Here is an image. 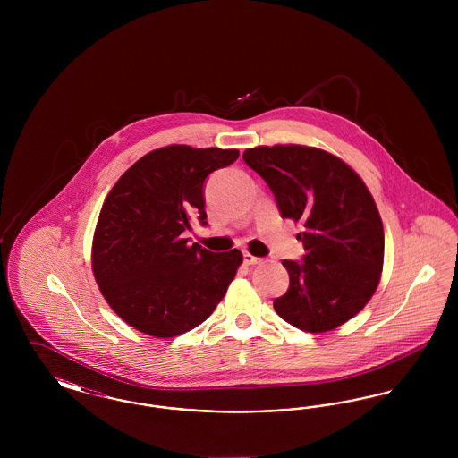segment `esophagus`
Segmentation results:
<instances>
[{"instance_id": "34e87169", "label": "esophagus", "mask_w": 458, "mask_h": 458, "mask_svg": "<svg viewBox=\"0 0 458 458\" xmlns=\"http://www.w3.org/2000/svg\"><path fill=\"white\" fill-rule=\"evenodd\" d=\"M259 262H261V258H256V256H252V254H249V252L243 254V264L250 266V264H259Z\"/></svg>"}]
</instances>
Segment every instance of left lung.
I'll return each mask as SVG.
<instances>
[{
  "label": "left lung",
  "mask_w": 458,
  "mask_h": 458,
  "mask_svg": "<svg viewBox=\"0 0 458 458\" xmlns=\"http://www.w3.org/2000/svg\"><path fill=\"white\" fill-rule=\"evenodd\" d=\"M243 161L271 189L282 218L304 223L302 262L282 261L290 284L275 310L309 333L335 329L376 292L385 232L362 178L333 154L305 146H261Z\"/></svg>",
  "instance_id": "left-lung-1"
}]
</instances>
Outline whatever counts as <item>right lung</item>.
Returning <instances> with one entry per match:
<instances>
[{"label":"right lung","mask_w":458,"mask_h":458,"mask_svg":"<svg viewBox=\"0 0 458 458\" xmlns=\"http://www.w3.org/2000/svg\"><path fill=\"white\" fill-rule=\"evenodd\" d=\"M237 149L168 146L133 163L101 208L92 271L109 307L131 327L174 338L206 321L242 264L237 249L189 243L191 218L206 225L204 182Z\"/></svg>","instance_id":"right-lung-1"}]
</instances>
